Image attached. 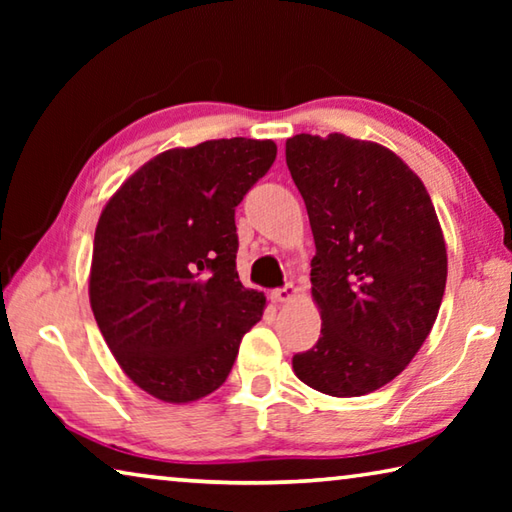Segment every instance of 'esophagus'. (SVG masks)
Here are the masks:
<instances>
[{
	"instance_id": "esophagus-1",
	"label": "esophagus",
	"mask_w": 512,
	"mask_h": 512,
	"mask_svg": "<svg viewBox=\"0 0 512 512\" xmlns=\"http://www.w3.org/2000/svg\"><path fill=\"white\" fill-rule=\"evenodd\" d=\"M298 296V289L293 287V284H287V287H282V289H275L273 293H271V298H273V302H291L293 298Z\"/></svg>"
}]
</instances>
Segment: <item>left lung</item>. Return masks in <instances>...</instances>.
Wrapping results in <instances>:
<instances>
[{
    "label": "left lung",
    "mask_w": 512,
    "mask_h": 512,
    "mask_svg": "<svg viewBox=\"0 0 512 512\" xmlns=\"http://www.w3.org/2000/svg\"><path fill=\"white\" fill-rule=\"evenodd\" d=\"M287 167L314 232L311 296L323 318L293 372L325 395H368L409 366L436 323L443 228L418 173L377 142L300 133L287 140Z\"/></svg>",
    "instance_id": "8db88e82"
}]
</instances>
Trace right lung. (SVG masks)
Segmentation results:
<instances>
[{
  "instance_id": "obj_1",
  "label": "right lung",
  "mask_w": 512,
  "mask_h": 512,
  "mask_svg": "<svg viewBox=\"0 0 512 512\" xmlns=\"http://www.w3.org/2000/svg\"><path fill=\"white\" fill-rule=\"evenodd\" d=\"M277 155L273 140H207L142 164L99 216L90 307L119 368L160 402L228 379L266 298L237 273L235 207Z\"/></svg>"
}]
</instances>
